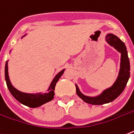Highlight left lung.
<instances>
[{
	"instance_id": "obj_1",
	"label": "left lung",
	"mask_w": 134,
	"mask_h": 134,
	"mask_svg": "<svg viewBox=\"0 0 134 134\" xmlns=\"http://www.w3.org/2000/svg\"><path fill=\"white\" fill-rule=\"evenodd\" d=\"M105 39L109 44L114 47L116 50L121 54V68L119 71V76L114 84L110 88L103 91L102 94L98 96L91 97L83 95L82 93H80L78 86L76 84L77 95L84 102L92 105H103L104 103H110L117 98L125 88L130 76V60L125 43L116 36L112 34H108Z\"/></svg>"
}]
</instances>
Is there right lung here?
I'll return each mask as SVG.
<instances>
[{"label": "right lung", "mask_w": 134, "mask_h": 134, "mask_svg": "<svg viewBox=\"0 0 134 134\" xmlns=\"http://www.w3.org/2000/svg\"><path fill=\"white\" fill-rule=\"evenodd\" d=\"M25 35H24V37ZM64 71L62 70L60 72L58 73L57 76L53 79L52 82H51L50 87L48 88L49 93H37V94H30V93H22L21 91H19L12 86V83L9 80V74H8V60L5 63V69H4V76H5V80H6L7 86L15 99H16L19 102L26 105L30 108H37L39 106H41L43 104L47 103V102H50L51 100L53 99L54 96V89L56 84L58 82L63 74L64 73Z\"/></svg>", "instance_id": "1"}]
</instances>
